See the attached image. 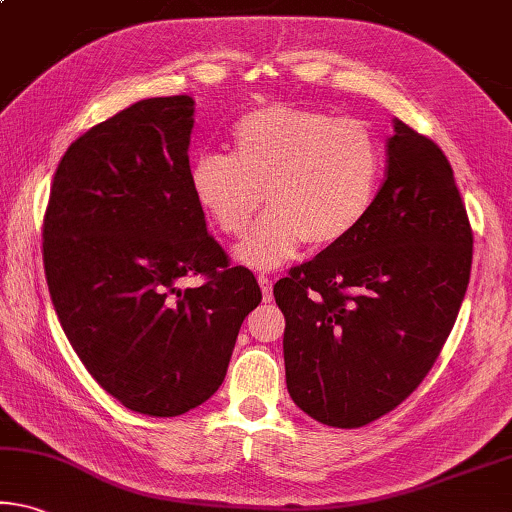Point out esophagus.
<instances>
[{"label":"esophagus","instance_id":"obj_1","mask_svg":"<svg viewBox=\"0 0 512 512\" xmlns=\"http://www.w3.org/2000/svg\"><path fill=\"white\" fill-rule=\"evenodd\" d=\"M257 282H259V287H262L264 300H271L273 298V282H271L269 275H259Z\"/></svg>","mask_w":512,"mask_h":512}]
</instances>
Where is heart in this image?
<instances>
[{
    "label": "heart",
    "mask_w": 512,
    "mask_h": 512,
    "mask_svg": "<svg viewBox=\"0 0 512 512\" xmlns=\"http://www.w3.org/2000/svg\"><path fill=\"white\" fill-rule=\"evenodd\" d=\"M232 157L200 152L189 166L196 205L227 237H241L266 202L271 209L234 255L250 269L285 264L307 241L346 239L376 198L380 152L369 127L326 111L266 104L232 125Z\"/></svg>",
    "instance_id": "b5f03b06"
}]
</instances>
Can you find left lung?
<instances>
[{
	"label": "left lung",
	"instance_id": "left-lung-1",
	"mask_svg": "<svg viewBox=\"0 0 512 512\" xmlns=\"http://www.w3.org/2000/svg\"><path fill=\"white\" fill-rule=\"evenodd\" d=\"M472 243L449 159L394 120L367 218L273 287L298 408L326 426L360 428L408 399L456 323Z\"/></svg>",
	"mask_w": 512,
	"mask_h": 512
}]
</instances>
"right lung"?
<instances>
[{
	"mask_svg": "<svg viewBox=\"0 0 512 512\" xmlns=\"http://www.w3.org/2000/svg\"><path fill=\"white\" fill-rule=\"evenodd\" d=\"M193 100L150 97L88 129L59 161L43 218L56 316L125 408L177 417L221 387L262 300L230 266L189 186ZM203 285L179 289L182 277Z\"/></svg>",
	"mask_w": 512,
	"mask_h": 512,
	"instance_id": "right-lung-1",
	"label": "right lung"
}]
</instances>
